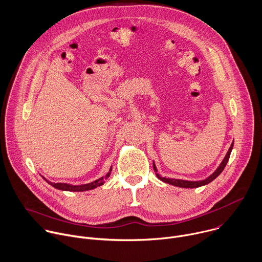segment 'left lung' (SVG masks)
<instances>
[{
  "mask_svg": "<svg viewBox=\"0 0 262 262\" xmlns=\"http://www.w3.org/2000/svg\"><path fill=\"white\" fill-rule=\"evenodd\" d=\"M232 147H233V142L231 143V145H230V147H229V149H228V151H227V154H226V156H225V158L223 159L222 163H221L220 166L217 168V170H216L210 178H207V179H205V180H203V181H200V182H190V181H184V180L165 179V178L159 177L158 173H157V177H158L161 181H163V182H165V183H167V184H169V185H173V186L182 187V188H197V187H201V186L207 185L208 183H211L212 181H214V180L223 171V169L225 168V166H226V164H227V162H228V160H229V157H230V152H231V150H232ZM152 166H154L155 172H157V168H156V166H155L154 163H152Z\"/></svg>",
  "mask_w": 262,
  "mask_h": 262,
  "instance_id": "1",
  "label": "left lung"
}]
</instances>
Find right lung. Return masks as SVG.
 I'll return each mask as SVG.
<instances>
[{
    "label": "right lung",
    "instance_id": "right-lung-1",
    "mask_svg": "<svg viewBox=\"0 0 262 262\" xmlns=\"http://www.w3.org/2000/svg\"><path fill=\"white\" fill-rule=\"evenodd\" d=\"M111 171H112V167L110 169V172H107L106 176L102 177L101 179L93 182V183H90V184H85V185H78V186H73V185H69V184H65V183H51L49 181H47L45 178H43L49 185H51L52 187H55L59 190H64V191H73V192H81V191H86V190H92V189H95L97 188L98 186H101L103 185L104 181H106L110 176H111Z\"/></svg>",
    "mask_w": 262,
    "mask_h": 262
}]
</instances>
